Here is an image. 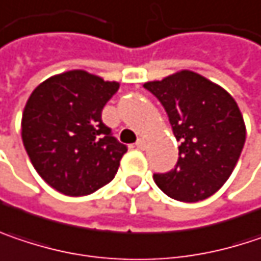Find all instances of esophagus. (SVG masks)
<instances>
[{
    "mask_svg": "<svg viewBox=\"0 0 261 261\" xmlns=\"http://www.w3.org/2000/svg\"><path fill=\"white\" fill-rule=\"evenodd\" d=\"M136 146H137V149H146V140L143 139V137H140V139H137V142H136Z\"/></svg>",
    "mask_w": 261,
    "mask_h": 261,
    "instance_id": "1",
    "label": "esophagus"
}]
</instances>
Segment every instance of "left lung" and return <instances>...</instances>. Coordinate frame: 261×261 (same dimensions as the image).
Segmentation results:
<instances>
[{"label": "left lung", "instance_id": "left-lung-1", "mask_svg": "<svg viewBox=\"0 0 261 261\" xmlns=\"http://www.w3.org/2000/svg\"><path fill=\"white\" fill-rule=\"evenodd\" d=\"M143 86L163 105L180 142L175 169L155 173V184L179 201L211 197L230 178L245 143V122L234 98L190 70Z\"/></svg>", "mask_w": 261, "mask_h": 261}]
</instances>
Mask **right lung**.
<instances>
[{"label": "right lung", "instance_id": "obj_1", "mask_svg": "<svg viewBox=\"0 0 261 261\" xmlns=\"http://www.w3.org/2000/svg\"><path fill=\"white\" fill-rule=\"evenodd\" d=\"M119 89L83 70L49 77L30 95L22 142L37 173L65 196H86L115 178L127 146L103 124L101 112Z\"/></svg>", "mask_w": 261, "mask_h": 261}]
</instances>
